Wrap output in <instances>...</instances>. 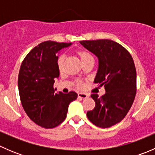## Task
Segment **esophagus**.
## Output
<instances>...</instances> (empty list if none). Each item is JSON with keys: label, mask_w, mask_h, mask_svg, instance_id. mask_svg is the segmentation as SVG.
Listing matches in <instances>:
<instances>
[{"label": "esophagus", "mask_w": 155, "mask_h": 155, "mask_svg": "<svg viewBox=\"0 0 155 155\" xmlns=\"http://www.w3.org/2000/svg\"><path fill=\"white\" fill-rule=\"evenodd\" d=\"M78 97L80 98H82V99H85V98H87V97H88V95H87V94L82 93V92H80V93L78 94Z\"/></svg>", "instance_id": "1"}]
</instances>
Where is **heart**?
Masks as SVG:
<instances>
[{"mask_svg": "<svg viewBox=\"0 0 155 155\" xmlns=\"http://www.w3.org/2000/svg\"><path fill=\"white\" fill-rule=\"evenodd\" d=\"M80 57L82 61H83L87 60V59L93 58L91 54L89 52H87V51H81ZM64 60H65V54H62L58 57V68L60 69V70L63 68L64 63ZM78 85H79V87H82V84L80 82H78Z\"/></svg>", "mask_w": 155, "mask_h": 155, "instance_id": "obj_1", "label": "heart"}]
</instances>
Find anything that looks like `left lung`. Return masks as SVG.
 Returning <instances> with one entry per match:
<instances>
[{"mask_svg": "<svg viewBox=\"0 0 155 155\" xmlns=\"http://www.w3.org/2000/svg\"><path fill=\"white\" fill-rule=\"evenodd\" d=\"M80 43L97 57L99 64L94 82L104 85L105 94L91 95L95 102L87 118L102 128L120 122L130 109L137 92V71L132 56L119 43L110 40H85Z\"/></svg>", "mask_w": 155, "mask_h": 155, "instance_id": "obj_1", "label": "left lung"}]
</instances>
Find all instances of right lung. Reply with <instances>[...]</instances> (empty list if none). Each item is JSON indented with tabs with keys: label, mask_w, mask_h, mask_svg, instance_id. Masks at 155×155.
I'll return each mask as SVG.
<instances>
[{
	"label": "right lung",
	"mask_w": 155,
	"mask_h": 155,
	"mask_svg": "<svg viewBox=\"0 0 155 155\" xmlns=\"http://www.w3.org/2000/svg\"><path fill=\"white\" fill-rule=\"evenodd\" d=\"M72 43L45 41L35 46L21 63L18 87L23 109L28 116L39 126L53 128L67 117L69 104L77 94H54V79L59 77L58 54Z\"/></svg>",
	"instance_id": "add662e5"
}]
</instances>
